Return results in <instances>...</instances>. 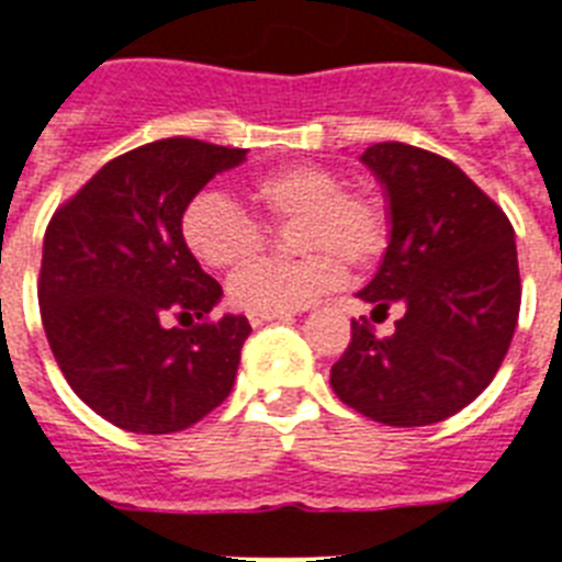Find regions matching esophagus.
Listing matches in <instances>:
<instances>
[{"label": "esophagus", "instance_id": "1", "mask_svg": "<svg viewBox=\"0 0 562 562\" xmlns=\"http://www.w3.org/2000/svg\"><path fill=\"white\" fill-rule=\"evenodd\" d=\"M282 315H250V324L254 326H262V324H268V321H280Z\"/></svg>", "mask_w": 562, "mask_h": 562}]
</instances>
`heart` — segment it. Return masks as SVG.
Wrapping results in <instances>:
<instances>
[{"label": "heart", "instance_id": "obj_1", "mask_svg": "<svg viewBox=\"0 0 562 562\" xmlns=\"http://www.w3.org/2000/svg\"><path fill=\"white\" fill-rule=\"evenodd\" d=\"M247 198L266 223L299 218L297 260H260L229 280V303L247 315H285L312 306L344 280V262L364 271L391 241V203L375 187H347L324 162H289L256 175ZM265 223V224H266ZM263 224V225H265ZM236 201L203 189L183 206L180 236L189 254L215 271L241 268L263 246L267 231Z\"/></svg>", "mask_w": 562, "mask_h": 562}]
</instances>
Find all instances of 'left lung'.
I'll list each match as a JSON object with an SVG mask.
<instances>
[{"label": "left lung", "mask_w": 562, "mask_h": 562, "mask_svg": "<svg viewBox=\"0 0 562 562\" xmlns=\"http://www.w3.org/2000/svg\"><path fill=\"white\" fill-rule=\"evenodd\" d=\"M361 160L391 201V245L359 291L373 317L405 306L391 338L352 317L329 382L344 405L384 426H431L470 405L507 356L522 282L514 227L452 160L375 143Z\"/></svg>", "instance_id": "obj_1"}]
</instances>
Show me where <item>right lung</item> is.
Wrapping results in <instances>:
<instances>
[{
	"label": "right lung",
	"mask_w": 562,
	"mask_h": 562,
	"mask_svg": "<svg viewBox=\"0 0 562 562\" xmlns=\"http://www.w3.org/2000/svg\"><path fill=\"white\" fill-rule=\"evenodd\" d=\"M245 154L189 136L139 145L48 221L37 282L48 347L69 387L113 426L169 435L233 391L250 324L210 317L221 285L183 245L180 215Z\"/></svg>",
	"instance_id": "add662e5"
}]
</instances>
